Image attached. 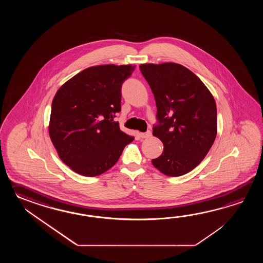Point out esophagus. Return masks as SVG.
I'll return each instance as SVG.
<instances>
[{
	"instance_id": "esophagus-1",
	"label": "esophagus",
	"mask_w": 263,
	"mask_h": 263,
	"mask_svg": "<svg viewBox=\"0 0 263 263\" xmlns=\"http://www.w3.org/2000/svg\"><path fill=\"white\" fill-rule=\"evenodd\" d=\"M140 135H141L142 138H149L151 135H152V134H151V130H147V132H145V133H142Z\"/></svg>"
}]
</instances>
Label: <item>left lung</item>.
I'll return each instance as SVG.
<instances>
[{
    "instance_id": "obj_1",
    "label": "left lung",
    "mask_w": 263,
    "mask_h": 263,
    "mask_svg": "<svg viewBox=\"0 0 263 263\" xmlns=\"http://www.w3.org/2000/svg\"><path fill=\"white\" fill-rule=\"evenodd\" d=\"M139 67L156 101L153 135L163 144L162 155L152 164L169 177L188 173L207 155L217 134L213 95L195 73L179 64Z\"/></svg>"
}]
</instances>
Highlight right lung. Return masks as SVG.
I'll list each match as a JSON object with an SVG mask.
<instances>
[{"instance_id":"add662e5","label":"right lung","mask_w":263,"mask_h":263,"mask_svg":"<svg viewBox=\"0 0 263 263\" xmlns=\"http://www.w3.org/2000/svg\"><path fill=\"white\" fill-rule=\"evenodd\" d=\"M135 66L84 69L57 91L49 134L58 155L74 172L95 177L112 167L134 141L114 118L121 111V87Z\"/></svg>"}]
</instances>
